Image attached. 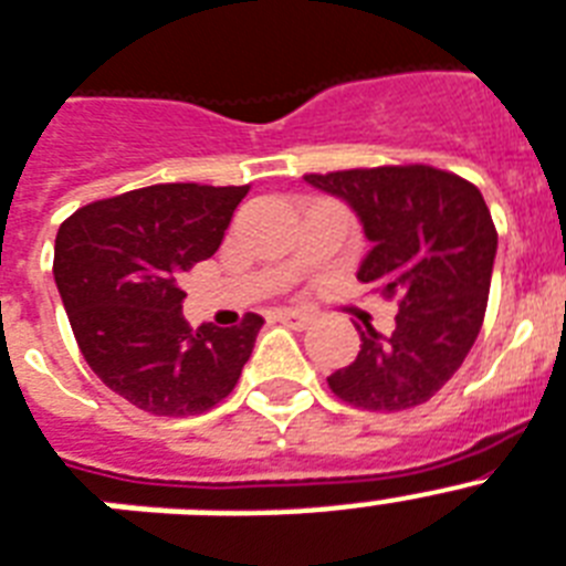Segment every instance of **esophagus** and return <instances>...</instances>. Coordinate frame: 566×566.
Returning a JSON list of instances; mask_svg holds the SVG:
<instances>
[{
  "mask_svg": "<svg viewBox=\"0 0 566 566\" xmlns=\"http://www.w3.org/2000/svg\"><path fill=\"white\" fill-rule=\"evenodd\" d=\"M275 319L282 322V325H291V327H296V331H302V327L311 325L313 316L305 311H291V307H282V311H275Z\"/></svg>",
  "mask_w": 566,
  "mask_h": 566,
  "instance_id": "obj_1",
  "label": "esophagus"
}]
</instances>
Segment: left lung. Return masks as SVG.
I'll list each match as a JSON object with an SVG mask.
<instances>
[{"label": "left lung", "mask_w": 566, "mask_h": 566, "mask_svg": "<svg viewBox=\"0 0 566 566\" xmlns=\"http://www.w3.org/2000/svg\"><path fill=\"white\" fill-rule=\"evenodd\" d=\"M339 195L374 241L356 279L400 305L391 336L359 327V354L327 377L342 402L406 411L454 377L486 316L497 230L472 180L426 164L305 175Z\"/></svg>", "instance_id": "obj_1"}]
</instances>
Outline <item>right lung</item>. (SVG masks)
Returning a JSON list of instances; mask_svg holds the SVG:
<instances>
[{"label": "right lung", "mask_w": 566, "mask_h": 566, "mask_svg": "<svg viewBox=\"0 0 566 566\" xmlns=\"http://www.w3.org/2000/svg\"><path fill=\"white\" fill-rule=\"evenodd\" d=\"M250 187L155 184L85 203L60 224L54 279L85 363L114 394L158 417L230 397L253 354L259 313L198 331L180 316V275L210 259Z\"/></svg>", "instance_id": "1"}]
</instances>
